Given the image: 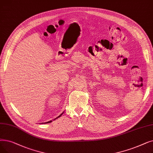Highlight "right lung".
Segmentation results:
<instances>
[{
  "label": "right lung",
  "mask_w": 153,
  "mask_h": 153,
  "mask_svg": "<svg viewBox=\"0 0 153 153\" xmlns=\"http://www.w3.org/2000/svg\"><path fill=\"white\" fill-rule=\"evenodd\" d=\"M63 113H64V112H62V114H61L60 116H59L58 117H57L56 118H55V119H54V120H53V121H54V120H56V119H57V118H59V117H61V116L62 115V114H63ZM52 121H48V122H46V123H44V124H47V123H51ZM41 124H44V123H41Z\"/></svg>",
  "instance_id": "obj_1"
}]
</instances>
